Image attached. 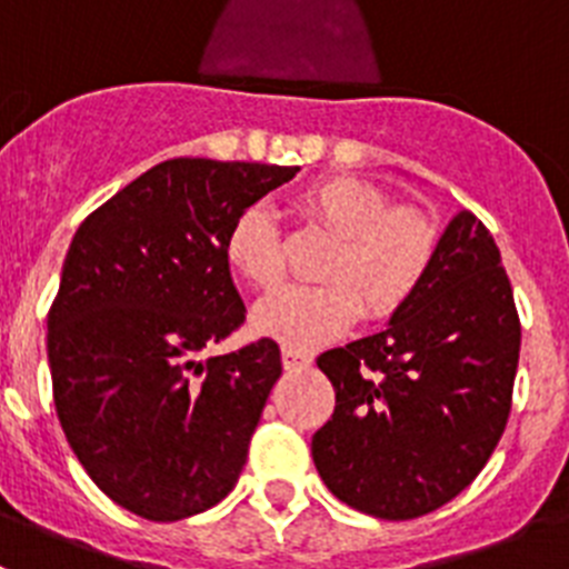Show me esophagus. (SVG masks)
<instances>
[{
    "instance_id": "esophagus-1",
    "label": "esophagus",
    "mask_w": 569,
    "mask_h": 569,
    "mask_svg": "<svg viewBox=\"0 0 569 569\" xmlns=\"http://www.w3.org/2000/svg\"><path fill=\"white\" fill-rule=\"evenodd\" d=\"M281 365H284V370H305V367L313 365V356L305 353V350H293V347H281Z\"/></svg>"
}]
</instances>
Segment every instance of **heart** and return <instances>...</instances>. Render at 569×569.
<instances>
[{
    "label": "heart",
    "mask_w": 569,
    "mask_h": 569,
    "mask_svg": "<svg viewBox=\"0 0 569 569\" xmlns=\"http://www.w3.org/2000/svg\"><path fill=\"white\" fill-rule=\"evenodd\" d=\"M310 222L336 236L321 264L325 284L284 288L253 310V330L293 350H313L367 319L405 310L433 268L439 233L416 208H393L379 184L333 176L299 196ZM224 259L241 281L273 290L284 273L281 230L264 204L241 210L224 236Z\"/></svg>",
    "instance_id": "obj_1"
}]
</instances>
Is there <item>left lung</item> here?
<instances>
[{
    "instance_id": "obj_1",
    "label": "left lung",
    "mask_w": 569,
    "mask_h": 569,
    "mask_svg": "<svg viewBox=\"0 0 569 569\" xmlns=\"http://www.w3.org/2000/svg\"><path fill=\"white\" fill-rule=\"evenodd\" d=\"M521 328L490 230L461 210L413 301L319 356L336 410L313 461L336 499L407 521L456 499L505 433Z\"/></svg>"
}]
</instances>
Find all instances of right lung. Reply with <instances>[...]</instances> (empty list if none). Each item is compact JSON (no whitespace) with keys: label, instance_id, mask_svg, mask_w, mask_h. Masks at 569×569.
<instances>
[{"label":"right lung","instance_id":"1","mask_svg":"<svg viewBox=\"0 0 569 569\" xmlns=\"http://www.w3.org/2000/svg\"><path fill=\"white\" fill-rule=\"evenodd\" d=\"M299 168L170 159L79 224L48 313L59 425L99 490L150 521L239 481L281 376L273 339L202 361L244 321L224 236Z\"/></svg>","mask_w":569,"mask_h":569}]
</instances>
